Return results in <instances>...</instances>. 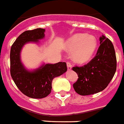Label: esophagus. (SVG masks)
<instances>
[{
	"label": "esophagus",
	"instance_id": "1",
	"mask_svg": "<svg viewBox=\"0 0 124 124\" xmlns=\"http://www.w3.org/2000/svg\"><path fill=\"white\" fill-rule=\"evenodd\" d=\"M67 67H68V70H71V63L69 62H67Z\"/></svg>",
	"mask_w": 124,
	"mask_h": 124
}]
</instances>
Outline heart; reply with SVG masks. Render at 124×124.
Here are the masks:
<instances>
[{
	"label": "heart",
	"instance_id": "obj_1",
	"mask_svg": "<svg viewBox=\"0 0 124 124\" xmlns=\"http://www.w3.org/2000/svg\"><path fill=\"white\" fill-rule=\"evenodd\" d=\"M97 46V41L95 37L87 34L78 33L68 41L66 48L73 52L75 62L83 64L91 58Z\"/></svg>",
	"mask_w": 124,
	"mask_h": 124
}]
</instances>
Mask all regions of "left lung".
<instances>
[{
  "mask_svg": "<svg viewBox=\"0 0 124 124\" xmlns=\"http://www.w3.org/2000/svg\"><path fill=\"white\" fill-rule=\"evenodd\" d=\"M100 43L95 56L90 62L72 68L78 76L73 87L79 95H92L104 90L115 74L117 64L113 44L104 36L100 37Z\"/></svg>",
  "mask_w": 124,
  "mask_h": 124,
  "instance_id": "obj_1",
  "label": "left lung"
}]
</instances>
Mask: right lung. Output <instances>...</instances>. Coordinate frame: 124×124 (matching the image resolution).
Returning <instances> with one entry per match:
<instances>
[{"label": "right lung", "instance_id": "right-lung-1", "mask_svg": "<svg viewBox=\"0 0 124 124\" xmlns=\"http://www.w3.org/2000/svg\"><path fill=\"white\" fill-rule=\"evenodd\" d=\"M41 28L25 31L16 39L10 49V74L17 87L23 94L33 99H42L51 92L52 81L67 71L66 62L43 65L34 71L25 69L20 61V51L29 41L37 42L45 37Z\"/></svg>", "mask_w": 124, "mask_h": 124}]
</instances>
